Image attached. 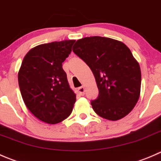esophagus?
Returning <instances> with one entry per match:
<instances>
[{"instance_id":"esophagus-1","label":"esophagus","mask_w":161,"mask_h":161,"mask_svg":"<svg viewBox=\"0 0 161 161\" xmlns=\"http://www.w3.org/2000/svg\"><path fill=\"white\" fill-rule=\"evenodd\" d=\"M77 91H78L79 94H80V95H84V92H85V88H84V87H78V89H77Z\"/></svg>"}]
</instances>
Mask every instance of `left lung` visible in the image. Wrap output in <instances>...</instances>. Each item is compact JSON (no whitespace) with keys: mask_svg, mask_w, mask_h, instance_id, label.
Masks as SVG:
<instances>
[{"mask_svg":"<svg viewBox=\"0 0 161 161\" xmlns=\"http://www.w3.org/2000/svg\"><path fill=\"white\" fill-rule=\"evenodd\" d=\"M73 52L90 67L98 96L92 101L98 116L117 120L136 105L141 90V69L130 49L121 41L103 36L77 41Z\"/></svg>","mask_w":161,"mask_h":161,"instance_id":"8db88e82","label":"left lung"}]
</instances>
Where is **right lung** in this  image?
<instances>
[{
	"label": "right lung",
	"instance_id": "add662e5",
	"mask_svg": "<svg viewBox=\"0 0 161 161\" xmlns=\"http://www.w3.org/2000/svg\"><path fill=\"white\" fill-rule=\"evenodd\" d=\"M74 42L40 44L23 58L18 74L20 92L29 110L41 121L55 125L72 113L76 94L69 87L63 63Z\"/></svg>",
	"mask_w": 161,
	"mask_h": 161
}]
</instances>
